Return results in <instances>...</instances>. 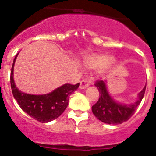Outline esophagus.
I'll list each match as a JSON object with an SVG mask.
<instances>
[{
    "label": "esophagus",
    "instance_id": "1",
    "mask_svg": "<svg viewBox=\"0 0 156 156\" xmlns=\"http://www.w3.org/2000/svg\"><path fill=\"white\" fill-rule=\"evenodd\" d=\"M89 85H90V81L82 80L80 83V89H86Z\"/></svg>",
    "mask_w": 156,
    "mask_h": 156
}]
</instances>
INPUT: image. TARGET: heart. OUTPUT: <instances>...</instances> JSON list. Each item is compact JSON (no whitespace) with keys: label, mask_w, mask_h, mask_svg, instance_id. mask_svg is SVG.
Here are the masks:
<instances>
[{"label":"heart","mask_w":156,"mask_h":156,"mask_svg":"<svg viewBox=\"0 0 156 156\" xmlns=\"http://www.w3.org/2000/svg\"><path fill=\"white\" fill-rule=\"evenodd\" d=\"M115 61V59L113 56L90 55L85 58L83 63L87 69H98L107 68L113 64Z\"/></svg>","instance_id":"1"}]
</instances>
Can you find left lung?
Instances as JSON below:
<instances>
[{
	"instance_id": "1",
	"label": "left lung",
	"mask_w": 156,
	"mask_h": 156,
	"mask_svg": "<svg viewBox=\"0 0 156 156\" xmlns=\"http://www.w3.org/2000/svg\"><path fill=\"white\" fill-rule=\"evenodd\" d=\"M95 87L100 93V98L98 102L92 106L93 114L105 123L117 125L128 120L134 113L135 109L144 97L146 84L137 94V101L131 104H125L115 101L108 92L106 81H98L95 83Z\"/></svg>"
}]
</instances>
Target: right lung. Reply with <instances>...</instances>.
<instances>
[{
  "instance_id": "1",
  "label": "right lung",
  "mask_w": 156,
  "mask_h": 156,
  "mask_svg": "<svg viewBox=\"0 0 156 156\" xmlns=\"http://www.w3.org/2000/svg\"><path fill=\"white\" fill-rule=\"evenodd\" d=\"M17 54L14 58L11 71V87L12 94L20 108L41 122H49L62 115L69 104V96L77 90L80 83H66L45 94H30L19 90L14 80V66Z\"/></svg>"
}]
</instances>
